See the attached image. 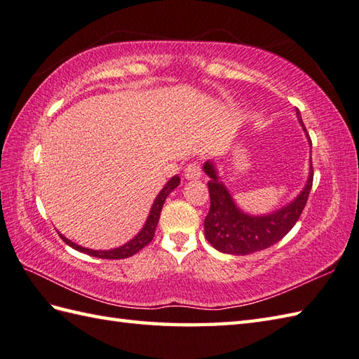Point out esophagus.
I'll use <instances>...</instances> for the list:
<instances>
[{
    "label": "esophagus",
    "instance_id": "obj_1",
    "mask_svg": "<svg viewBox=\"0 0 359 359\" xmlns=\"http://www.w3.org/2000/svg\"><path fill=\"white\" fill-rule=\"evenodd\" d=\"M184 174H185V179L187 180H196V179H199L201 175H202V168H201L199 163H196V162L194 163H189L185 168Z\"/></svg>",
    "mask_w": 359,
    "mask_h": 359
}]
</instances>
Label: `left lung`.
<instances>
[{"instance_id": "left-lung-1", "label": "left lung", "mask_w": 359, "mask_h": 359, "mask_svg": "<svg viewBox=\"0 0 359 359\" xmlns=\"http://www.w3.org/2000/svg\"><path fill=\"white\" fill-rule=\"evenodd\" d=\"M297 121H299L304 131V126L299 109H296ZM310 147H311V140ZM203 171L210 175L208 191H210V211L205 217V238L212 247L220 253L245 256L269 248L279 242L284 236L292 230L297 219L306 208L311 185H313V166L310 158V172L307 184L302 191L297 194L294 201L287 203L270 215L253 216L243 212L228 191L224 182L219 179L216 166L212 162H205Z\"/></svg>"}]
</instances>
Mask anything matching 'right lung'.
I'll use <instances>...</instances> for the list:
<instances>
[{
	"label": "right lung",
	"mask_w": 359,
	"mask_h": 359,
	"mask_svg": "<svg viewBox=\"0 0 359 359\" xmlns=\"http://www.w3.org/2000/svg\"><path fill=\"white\" fill-rule=\"evenodd\" d=\"M180 184V177L179 175H174L170 180H168V184L162 188V191L158 193V196L156 197L154 203H152L151 211H149V216L147 219V222H144L143 228L139 231V234L135 236L134 239H131L129 242H126L125 245L117 247V248H112V250H90V248H85L81 245H77V243H74L72 241L66 239L63 234H60V238L65 241V243L67 245L75 248L77 251H81V253H86L89 256H94V257H100V259H125L135 255L137 251H140L143 247H147L148 243L154 238V231H156V226L158 224V219H160V211H162L163 203L166 201V197L170 196V193L172 189H175Z\"/></svg>",
	"instance_id": "obj_1"
}]
</instances>
